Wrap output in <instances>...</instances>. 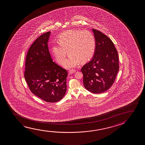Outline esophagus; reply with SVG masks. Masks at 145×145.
<instances>
[{
    "instance_id": "obj_1",
    "label": "esophagus",
    "mask_w": 145,
    "mask_h": 145,
    "mask_svg": "<svg viewBox=\"0 0 145 145\" xmlns=\"http://www.w3.org/2000/svg\"><path fill=\"white\" fill-rule=\"evenodd\" d=\"M76 72V70L75 69H71L69 71V74H72L75 73Z\"/></svg>"
}]
</instances>
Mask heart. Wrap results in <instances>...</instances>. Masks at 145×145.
<instances>
[{"label":"heart","mask_w":145,"mask_h":145,"mask_svg":"<svg viewBox=\"0 0 145 145\" xmlns=\"http://www.w3.org/2000/svg\"><path fill=\"white\" fill-rule=\"evenodd\" d=\"M58 42L52 46V52L58 63L62 65L68 52L70 56L64 64L66 68L75 67L79 61H88L95 52V37L88 30L67 31L60 35Z\"/></svg>","instance_id":"b5f03b06"}]
</instances>
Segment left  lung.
<instances>
[{"mask_svg":"<svg viewBox=\"0 0 145 145\" xmlns=\"http://www.w3.org/2000/svg\"><path fill=\"white\" fill-rule=\"evenodd\" d=\"M96 48L92 59L82 68L84 87L93 93L107 91L113 85L119 70V58L114 44L99 31L93 29Z\"/></svg>","mask_w":145,"mask_h":145,"instance_id":"obj_1","label":"left lung"}]
</instances>
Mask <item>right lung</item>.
<instances>
[{"label": "right lung", "mask_w": 145, "mask_h": 145, "mask_svg": "<svg viewBox=\"0 0 145 145\" xmlns=\"http://www.w3.org/2000/svg\"><path fill=\"white\" fill-rule=\"evenodd\" d=\"M50 33L40 35L29 48L24 77L35 95L46 102L56 103L65 95L68 72L52 61L48 48Z\"/></svg>", "instance_id": "1"}]
</instances>
